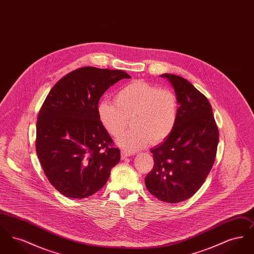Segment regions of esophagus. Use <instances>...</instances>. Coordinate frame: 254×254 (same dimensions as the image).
<instances>
[{
    "label": "esophagus",
    "instance_id": "34e87169",
    "mask_svg": "<svg viewBox=\"0 0 254 254\" xmlns=\"http://www.w3.org/2000/svg\"><path fill=\"white\" fill-rule=\"evenodd\" d=\"M122 159H126V158L129 157L130 155H132L130 152L127 151V150H122L121 151Z\"/></svg>",
    "mask_w": 254,
    "mask_h": 254
}]
</instances>
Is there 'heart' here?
I'll list each match as a JSON object with an SVG mask.
<instances>
[{
  "label": "heart",
  "instance_id": "obj_1",
  "mask_svg": "<svg viewBox=\"0 0 254 254\" xmlns=\"http://www.w3.org/2000/svg\"><path fill=\"white\" fill-rule=\"evenodd\" d=\"M114 102L102 100L97 108L99 119L111 135L116 137L128 119L133 127L117 138L118 145L127 151L139 150L149 144H159L173 132L178 120L179 102L167 88L135 80L115 93Z\"/></svg>",
  "mask_w": 254,
  "mask_h": 254
}]
</instances>
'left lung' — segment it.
Listing matches in <instances>:
<instances>
[{
  "label": "left lung",
  "instance_id": "left-lung-1",
  "mask_svg": "<svg viewBox=\"0 0 254 254\" xmlns=\"http://www.w3.org/2000/svg\"><path fill=\"white\" fill-rule=\"evenodd\" d=\"M179 102L175 128L151 148L154 166L146 175L147 190L167 203L190 198L204 184L216 157L219 131L206 97L180 76L165 73Z\"/></svg>",
  "mask_w": 254,
  "mask_h": 254
}]
</instances>
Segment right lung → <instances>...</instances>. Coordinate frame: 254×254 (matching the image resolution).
I'll list each match as a JSON object with an SVG mask.
<instances>
[{
	"label": "right lung",
	"instance_id": "add662e5",
	"mask_svg": "<svg viewBox=\"0 0 254 254\" xmlns=\"http://www.w3.org/2000/svg\"><path fill=\"white\" fill-rule=\"evenodd\" d=\"M130 76L123 70L84 66L49 91L38 114L36 151L50 184L63 195L83 199L108 182L120 149L99 119L100 98Z\"/></svg>",
	"mask_w": 254,
	"mask_h": 254
}]
</instances>
